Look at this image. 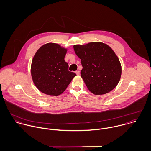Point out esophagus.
<instances>
[{
    "label": "esophagus",
    "instance_id": "obj_1",
    "mask_svg": "<svg viewBox=\"0 0 151 151\" xmlns=\"http://www.w3.org/2000/svg\"><path fill=\"white\" fill-rule=\"evenodd\" d=\"M75 73H76V74L77 75H80V71H79V70H76V71L75 72Z\"/></svg>",
    "mask_w": 151,
    "mask_h": 151
}]
</instances>
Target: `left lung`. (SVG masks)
Listing matches in <instances>:
<instances>
[{
	"mask_svg": "<svg viewBox=\"0 0 151 151\" xmlns=\"http://www.w3.org/2000/svg\"><path fill=\"white\" fill-rule=\"evenodd\" d=\"M73 49L81 60V77L92 93L104 94L117 86L120 80L121 66L119 58L108 45L92 42L74 45Z\"/></svg>",
	"mask_w": 151,
	"mask_h": 151,
	"instance_id": "8db88e82",
	"label": "left lung"
}]
</instances>
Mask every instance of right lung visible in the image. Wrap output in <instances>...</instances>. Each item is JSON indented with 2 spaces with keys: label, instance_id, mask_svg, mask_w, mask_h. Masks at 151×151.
<instances>
[{
  "label": "right lung",
  "instance_id": "1",
  "mask_svg": "<svg viewBox=\"0 0 151 151\" xmlns=\"http://www.w3.org/2000/svg\"><path fill=\"white\" fill-rule=\"evenodd\" d=\"M67 49L55 43L41 46L35 54L31 66L33 82L42 93L58 96L66 90L76 73L68 70L65 61Z\"/></svg>",
  "mask_w": 151,
  "mask_h": 151
}]
</instances>
